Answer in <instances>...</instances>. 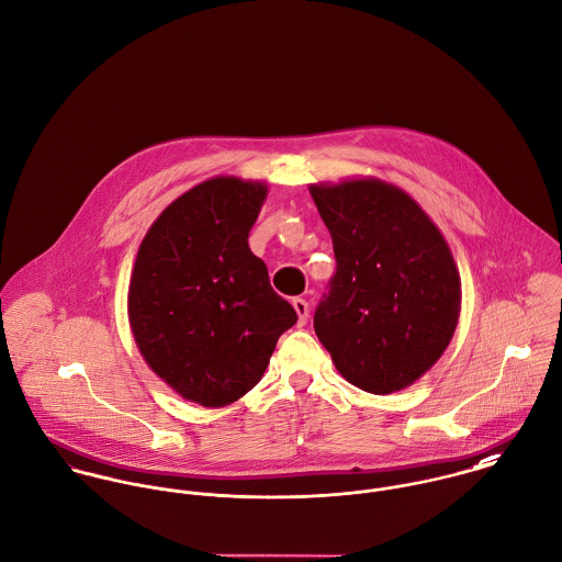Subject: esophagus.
I'll return each mask as SVG.
<instances>
[{
    "label": "esophagus",
    "instance_id": "obj_1",
    "mask_svg": "<svg viewBox=\"0 0 562 562\" xmlns=\"http://www.w3.org/2000/svg\"><path fill=\"white\" fill-rule=\"evenodd\" d=\"M291 304H293V308H295V313H297V324L304 326L306 319H308V302L302 300V297H293Z\"/></svg>",
    "mask_w": 562,
    "mask_h": 562
}]
</instances>
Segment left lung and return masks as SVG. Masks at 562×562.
I'll return each mask as SVG.
<instances>
[{
    "mask_svg": "<svg viewBox=\"0 0 562 562\" xmlns=\"http://www.w3.org/2000/svg\"><path fill=\"white\" fill-rule=\"evenodd\" d=\"M333 234L337 273L315 333L353 386L389 395L448 349L460 317V273L446 236L400 187L349 178L308 187Z\"/></svg>",
    "mask_w": 562,
    "mask_h": 562,
    "instance_id": "left-lung-1",
    "label": "left lung"
}]
</instances>
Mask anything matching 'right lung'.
<instances>
[{"instance_id":"add662e5","label":"right lung","mask_w":562,"mask_h":562,"mask_svg":"<svg viewBox=\"0 0 562 562\" xmlns=\"http://www.w3.org/2000/svg\"><path fill=\"white\" fill-rule=\"evenodd\" d=\"M267 191L234 176L193 187L158 215L134 260L127 319L136 347L167 386L204 408L251 391L297 322L247 243Z\"/></svg>"}]
</instances>
